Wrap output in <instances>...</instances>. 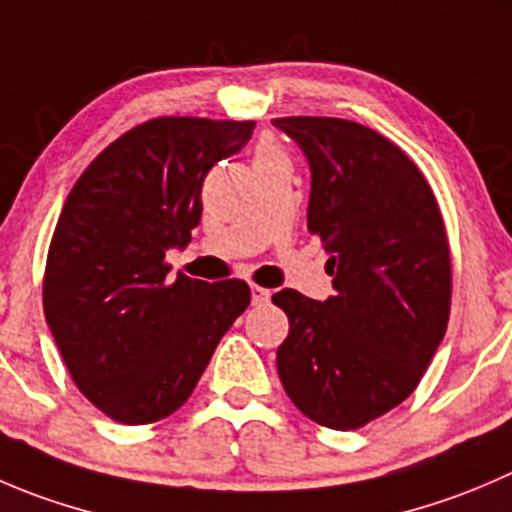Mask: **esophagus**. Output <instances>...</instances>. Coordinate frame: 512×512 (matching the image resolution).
Here are the masks:
<instances>
[{"label": "esophagus", "instance_id": "esophagus-1", "mask_svg": "<svg viewBox=\"0 0 512 512\" xmlns=\"http://www.w3.org/2000/svg\"><path fill=\"white\" fill-rule=\"evenodd\" d=\"M270 295L272 292L267 290V287L252 285V305H267V302H270Z\"/></svg>", "mask_w": 512, "mask_h": 512}]
</instances>
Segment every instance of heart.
Instances as JSON below:
<instances>
[{"instance_id":"b5f03b06","label":"heart","mask_w":512,"mask_h":512,"mask_svg":"<svg viewBox=\"0 0 512 512\" xmlns=\"http://www.w3.org/2000/svg\"><path fill=\"white\" fill-rule=\"evenodd\" d=\"M267 157H282V155L277 150H272V147H265V150L257 152V160H267Z\"/></svg>"}]
</instances>
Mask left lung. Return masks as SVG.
<instances>
[{"label":"left lung","instance_id":"8db88e82","mask_svg":"<svg viewBox=\"0 0 512 512\" xmlns=\"http://www.w3.org/2000/svg\"><path fill=\"white\" fill-rule=\"evenodd\" d=\"M312 172L307 230L330 255L325 302L280 290L290 320L277 372L295 408L357 430L418 388L453 295L448 232L428 180L380 132L337 117H277Z\"/></svg>","mask_w":512,"mask_h":512}]
</instances>
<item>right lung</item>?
<instances>
[{
	"mask_svg": "<svg viewBox=\"0 0 512 512\" xmlns=\"http://www.w3.org/2000/svg\"><path fill=\"white\" fill-rule=\"evenodd\" d=\"M255 122L157 117L124 132L62 207L42 302L79 393L107 418L147 425L185 405L217 342L250 305L245 280L167 277L202 217V182Z\"/></svg>",
	"mask_w": 512,
	"mask_h": 512,
	"instance_id": "1",
	"label": "right lung"
}]
</instances>
